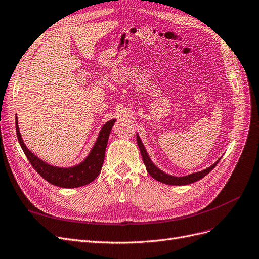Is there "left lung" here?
<instances>
[{
	"label": "left lung",
	"mask_w": 259,
	"mask_h": 259,
	"mask_svg": "<svg viewBox=\"0 0 259 259\" xmlns=\"http://www.w3.org/2000/svg\"><path fill=\"white\" fill-rule=\"evenodd\" d=\"M137 142H138L139 148L141 150V155H142V158H143V162H144V164L146 166V169L148 171V174L152 178H155L156 180L160 181V183L165 184V185L186 186V185H189V184H193V183H195V181H197L199 179H202L203 177H205L208 173H210V171H211L215 167V165L218 164V162L220 161V159H219L214 164H212L211 166H209L206 169L197 171V173H193V174H190V175H187V176H181V177L171 176V175H168V174L164 173L163 170H161L154 163H152V161L150 160V158H149V156L147 154V151H146L144 145H143V143H142L139 135H137Z\"/></svg>",
	"instance_id": "8db88e82"
}]
</instances>
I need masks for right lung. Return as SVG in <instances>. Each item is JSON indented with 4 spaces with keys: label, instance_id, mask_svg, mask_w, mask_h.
<instances>
[{
    "label": "right lung",
    "instance_id": "obj_1",
    "mask_svg": "<svg viewBox=\"0 0 259 259\" xmlns=\"http://www.w3.org/2000/svg\"><path fill=\"white\" fill-rule=\"evenodd\" d=\"M17 119L18 118L16 116V132L18 141L20 143V146L24 151L26 158L30 161L32 166L35 168L38 174L48 181V183H50L51 185H54L56 187L69 189L89 185L98 177L104 161L105 148H107L110 132L116 119H111L110 121L103 124V127L99 132L97 141H96L89 156L86 157L85 160L81 162V163L71 167L53 166L46 163V162L35 156L33 152L25 146L22 137L20 135V131H19Z\"/></svg>",
    "mask_w": 259,
    "mask_h": 259
}]
</instances>
